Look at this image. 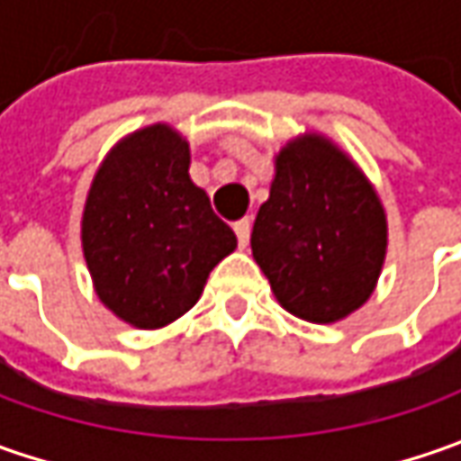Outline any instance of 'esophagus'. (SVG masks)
Here are the masks:
<instances>
[{"mask_svg":"<svg viewBox=\"0 0 461 461\" xmlns=\"http://www.w3.org/2000/svg\"><path fill=\"white\" fill-rule=\"evenodd\" d=\"M233 230H236V236H239L240 249H246V246H249V239H251V221L243 218V221H239L233 225Z\"/></svg>","mask_w":461,"mask_h":461,"instance_id":"34e87169","label":"esophagus"}]
</instances>
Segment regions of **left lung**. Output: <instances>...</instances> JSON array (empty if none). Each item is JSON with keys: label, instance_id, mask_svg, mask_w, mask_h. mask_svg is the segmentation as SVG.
Wrapping results in <instances>:
<instances>
[{"label": "left lung", "instance_id": "left-lung-1", "mask_svg": "<svg viewBox=\"0 0 461 461\" xmlns=\"http://www.w3.org/2000/svg\"><path fill=\"white\" fill-rule=\"evenodd\" d=\"M251 251L276 303L308 323H336L372 297L387 254V215L359 164L323 133L275 156Z\"/></svg>", "mask_w": 461, "mask_h": 461}]
</instances>
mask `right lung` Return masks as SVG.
Segmentation results:
<instances>
[{"label": "right lung", "mask_w": 461, "mask_h": 461, "mask_svg": "<svg viewBox=\"0 0 461 461\" xmlns=\"http://www.w3.org/2000/svg\"><path fill=\"white\" fill-rule=\"evenodd\" d=\"M239 246L189 176V140L167 122L120 138L81 212V251L102 305L140 330L194 308L210 272Z\"/></svg>", "instance_id": "1"}]
</instances>
